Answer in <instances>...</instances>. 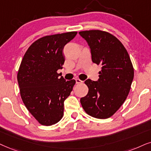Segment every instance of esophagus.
Returning <instances> with one entry per match:
<instances>
[{
  "instance_id": "1",
  "label": "esophagus",
  "mask_w": 151,
  "mask_h": 151,
  "mask_svg": "<svg viewBox=\"0 0 151 151\" xmlns=\"http://www.w3.org/2000/svg\"><path fill=\"white\" fill-rule=\"evenodd\" d=\"M75 80H76V83H77V84H80V83H83V81H82L81 80L79 79H76Z\"/></svg>"
}]
</instances>
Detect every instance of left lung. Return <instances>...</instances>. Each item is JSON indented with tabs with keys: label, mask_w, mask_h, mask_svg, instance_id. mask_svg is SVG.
Listing matches in <instances>:
<instances>
[{
	"label": "left lung",
	"mask_w": 151,
	"mask_h": 151,
	"mask_svg": "<svg viewBox=\"0 0 151 151\" xmlns=\"http://www.w3.org/2000/svg\"><path fill=\"white\" fill-rule=\"evenodd\" d=\"M91 49L92 61L102 65L98 81L87 79L88 94L80 100L86 114L99 119L111 117L126 100L134 68L126 49L115 36L100 30L80 31Z\"/></svg>",
	"instance_id": "8db88e82"
}]
</instances>
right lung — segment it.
I'll return each mask as SVG.
<instances>
[{"label": "right lung", "instance_id": "obj_1", "mask_svg": "<svg viewBox=\"0 0 151 151\" xmlns=\"http://www.w3.org/2000/svg\"><path fill=\"white\" fill-rule=\"evenodd\" d=\"M77 32L47 35L34 42L25 53L17 73L21 98L42 125H54L63 116L64 101L76 81H65L57 71L65 62L64 46Z\"/></svg>", "mask_w": 151, "mask_h": 151}]
</instances>
